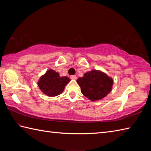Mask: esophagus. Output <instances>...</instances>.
Listing matches in <instances>:
<instances>
[{
    "instance_id": "obj_1",
    "label": "esophagus",
    "mask_w": 151,
    "mask_h": 151,
    "mask_svg": "<svg viewBox=\"0 0 151 151\" xmlns=\"http://www.w3.org/2000/svg\"><path fill=\"white\" fill-rule=\"evenodd\" d=\"M70 78L73 80H76V75H71L70 76Z\"/></svg>"
}]
</instances>
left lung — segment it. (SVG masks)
Returning a JSON list of instances; mask_svg holds the SVG:
<instances>
[{
	"instance_id": "1",
	"label": "left lung",
	"mask_w": 151,
	"mask_h": 151,
	"mask_svg": "<svg viewBox=\"0 0 151 151\" xmlns=\"http://www.w3.org/2000/svg\"><path fill=\"white\" fill-rule=\"evenodd\" d=\"M82 93L91 101L106 97L111 90L113 80L99 70H92L77 80Z\"/></svg>"
}]
</instances>
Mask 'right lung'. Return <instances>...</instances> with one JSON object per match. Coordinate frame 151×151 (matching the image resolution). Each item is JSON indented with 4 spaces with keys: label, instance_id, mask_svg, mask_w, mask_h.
Returning <instances> with one entry per match:
<instances>
[{
    "label": "right lung",
    "instance_id": "add662e5",
    "mask_svg": "<svg viewBox=\"0 0 151 151\" xmlns=\"http://www.w3.org/2000/svg\"><path fill=\"white\" fill-rule=\"evenodd\" d=\"M70 81L67 76L60 77L59 73L50 69L40 78L38 86L45 94L49 97H55L63 92Z\"/></svg>",
    "mask_w": 151,
    "mask_h": 151
}]
</instances>
